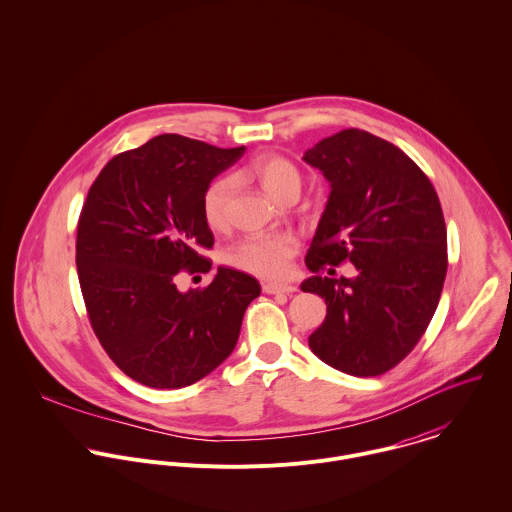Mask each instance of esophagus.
I'll return each mask as SVG.
<instances>
[{
    "label": "esophagus",
    "mask_w": 512,
    "mask_h": 512,
    "mask_svg": "<svg viewBox=\"0 0 512 512\" xmlns=\"http://www.w3.org/2000/svg\"><path fill=\"white\" fill-rule=\"evenodd\" d=\"M262 290L266 293H293L297 288L292 284H282V282H264Z\"/></svg>",
    "instance_id": "34e87169"
}]
</instances>
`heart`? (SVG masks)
Wrapping results in <instances>:
<instances>
[{
	"label": "heart",
	"instance_id": "obj_1",
	"mask_svg": "<svg viewBox=\"0 0 512 512\" xmlns=\"http://www.w3.org/2000/svg\"><path fill=\"white\" fill-rule=\"evenodd\" d=\"M246 175L256 179L262 189L276 201H286L299 195L301 191V171L288 157L282 155H262L252 161ZM232 193V179L219 177L211 181L203 193L201 211L211 228H220L226 222L228 199ZM297 252V240L293 234L280 232L260 238H246L232 246L226 254V262L248 274L276 278L288 272L290 260Z\"/></svg>",
	"mask_w": 512,
	"mask_h": 512
}]
</instances>
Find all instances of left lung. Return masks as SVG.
I'll list each match as a JSON object with an SVG mask.
<instances>
[{"instance_id": "1", "label": "left lung", "mask_w": 512, "mask_h": 512, "mask_svg": "<svg viewBox=\"0 0 512 512\" xmlns=\"http://www.w3.org/2000/svg\"><path fill=\"white\" fill-rule=\"evenodd\" d=\"M331 193L305 256L315 274L303 292L327 303L309 349L353 376L398 365L428 329L447 272V232L438 193L396 146L365 130H343L303 153ZM349 259L355 279L318 270Z\"/></svg>"}]
</instances>
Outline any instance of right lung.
Returning a JSON list of instances; mask_svg holds the SVG:
<instances>
[{
  "label": "right lung",
  "instance_id": "add662e5",
  "mask_svg": "<svg viewBox=\"0 0 512 512\" xmlns=\"http://www.w3.org/2000/svg\"><path fill=\"white\" fill-rule=\"evenodd\" d=\"M242 153L163 134L112 157L88 191L76 232L86 311L108 357L149 388H183L222 365L262 292L222 266L205 290L177 288L181 270H211L203 193Z\"/></svg>",
  "mask_w": 512,
  "mask_h": 512
}]
</instances>
